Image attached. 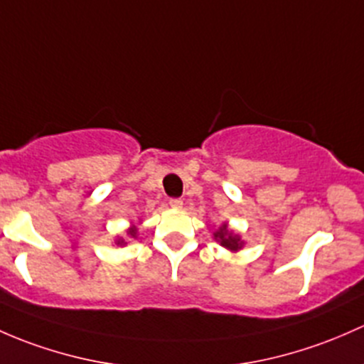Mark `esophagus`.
Wrapping results in <instances>:
<instances>
[{"label":"esophagus","mask_w":364,"mask_h":364,"mask_svg":"<svg viewBox=\"0 0 364 364\" xmlns=\"http://www.w3.org/2000/svg\"><path fill=\"white\" fill-rule=\"evenodd\" d=\"M169 204H171V208L179 209V208H181V205H183V200H181V198H171Z\"/></svg>","instance_id":"34e87169"}]
</instances>
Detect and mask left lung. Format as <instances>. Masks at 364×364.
Listing matches in <instances>:
<instances>
[{
  "instance_id": "8db88e82",
  "label": "left lung",
  "mask_w": 364,
  "mask_h": 364,
  "mask_svg": "<svg viewBox=\"0 0 364 364\" xmlns=\"http://www.w3.org/2000/svg\"><path fill=\"white\" fill-rule=\"evenodd\" d=\"M214 237H216V239H220L221 246H225L227 250L237 251V250H240V246H242L239 235H233V233L227 232V228H225V227L220 228V230L214 233Z\"/></svg>"
}]
</instances>
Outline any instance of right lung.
I'll return each mask as SVG.
<instances>
[{"instance_id":"right-lung-1","label":"right lung","mask_w":364,"mask_h":364,"mask_svg":"<svg viewBox=\"0 0 364 364\" xmlns=\"http://www.w3.org/2000/svg\"><path fill=\"white\" fill-rule=\"evenodd\" d=\"M129 235L136 237V228H131V230H129ZM117 244H120V246H122V244H125V240L124 239H118Z\"/></svg>"}]
</instances>
